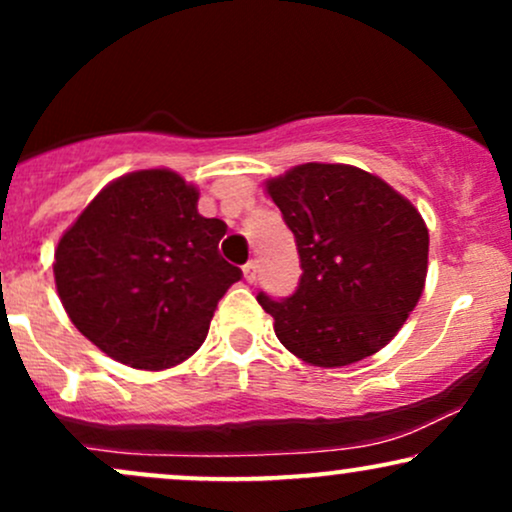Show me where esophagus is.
Masks as SVG:
<instances>
[{"mask_svg":"<svg viewBox=\"0 0 512 512\" xmlns=\"http://www.w3.org/2000/svg\"><path fill=\"white\" fill-rule=\"evenodd\" d=\"M243 276H245V281H248V284H252V281L257 279V264L255 262H248L243 267Z\"/></svg>","mask_w":512,"mask_h":512,"instance_id":"obj_1","label":"esophagus"}]
</instances>
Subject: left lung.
<instances>
[{
	"instance_id": "obj_1",
	"label": "left lung",
	"mask_w": 512,
	"mask_h": 512,
	"mask_svg": "<svg viewBox=\"0 0 512 512\" xmlns=\"http://www.w3.org/2000/svg\"><path fill=\"white\" fill-rule=\"evenodd\" d=\"M264 187L303 267L293 296H257L279 342L320 368L378 354L424 293L428 228L419 211L378 175L346 163H303Z\"/></svg>"
}]
</instances>
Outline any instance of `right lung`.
I'll return each mask as SVG.
<instances>
[{
    "label": "right lung",
    "mask_w": 512,
    "mask_h": 512,
    "mask_svg": "<svg viewBox=\"0 0 512 512\" xmlns=\"http://www.w3.org/2000/svg\"><path fill=\"white\" fill-rule=\"evenodd\" d=\"M168 168L105 185L55 250V286L91 344L139 370L173 368L204 344L221 296L243 276L221 260V219Z\"/></svg>",
    "instance_id": "right-lung-1"
}]
</instances>
